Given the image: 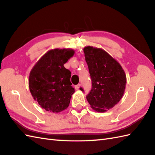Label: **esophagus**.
<instances>
[{"label":"esophagus","instance_id":"esophagus-1","mask_svg":"<svg viewBox=\"0 0 155 155\" xmlns=\"http://www.w3.org/2000/svg\"><path fill=\"white\" fill-rule=\"evenodd\" d=\"M80 87H81V84H77V85H76V86L74 87V88H75L76 90H78V89H79Z\"/></svg>","mask_w":155,"mask_h":155}]
</instances>
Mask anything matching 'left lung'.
I'll return each instance as SVG.
<instances>
[{
	"mask_svg": "<svg viewBox=\"0 0 155 155\" xmlns=\"http://www.w3.org/2000/svg\"><path fill=\"white\" fill-rule=\"evenodd\" d=\"M83 51L92 81V89L87 99L93 110L105 112L122 98L126 84L125 72L104 50L86 46ZM81 90L83 91L82 88Z\"/></svg>",
	"mask_w": 155,
	"mask_h": 155,
	"instance_id": "left-lung-1",
	"label": "left lung"
}]
</instances>
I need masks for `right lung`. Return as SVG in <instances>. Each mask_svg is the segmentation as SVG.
<instances>
[{
    "label": "right lung",
    "mask_w": 155,
    "mask_h": 155,
    "mask_svg": "<svg viewBox=\"0 0 155 155\" xmlns=\"http://www.w3.org/2000/svg\"><path fill=\"white\" fill-rule=\"evenodd\" d=\"M74 54V50L70 48L50 50L30 72L29 91L45 110L58 113L68 107L74 89L71 86V72L64 64Z\"/></svg>",
    "instance_id": "add662e5"
}]
</instances>
